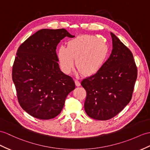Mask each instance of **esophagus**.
Masks as SVG:
<instances>
[{"label":"esophagus","mask_w":150,"mask_h":150,"mask_svg":"<svg viewBox=\"0 0 150 150\" xmlns=\"http://www.w3.org/2000/svg\"><path fill=\"white\" fill-rule=\"evenodd\" d=\"M75 83H76V85L77 86H79L80 85H81V83H80L78 79H75Z\"/></svg>","instance_id":"34e87169"}]
</instances>
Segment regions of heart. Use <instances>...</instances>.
Returning <instances> with one entry per match:
<instances>
[{"label":"heart","instance_id":"1","mask_svg":"<svg viewBox=\"0 0 150 150\" xmlns=\"http://www.w3.org/2000/svg\"><path fill=\"white\" fill-rule=\"evenodd\" d=\"M108 53L104 40L92 35H82L72 39L67 47L61 46L57 52L58 63L64 72L69 74L76 66L83 74L92 75L102 67Z\"/></svg>","mask_w":150,"mask_h":150}]
</instances>
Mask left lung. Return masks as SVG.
<instances>
[{
    "mask_svg": "<svg viewBox=\"0 0 150 150\" xmlns=\"http://www.w3.org/2000/svg\"><path fill=\"white\" fill-rule=\"evenodd\" d=\"M111 35L110 57L97 73L81 83L86 92L85 112L97 120L113 118L129 103L137 76L132 52L112 32Z\"/></svg>",
    "mask_w": 150,
    "mask_h": 150,
    "instance_id": "1",
    "label": "left lung"
}]
</instances>
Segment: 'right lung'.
<instances>
[{
  "mask_svg": "<svg viewBox=\"0 0 150 150\" xmlns=\"http://www.w3.org/2000/svg\"><path fill=\"white\" fill-rule=\"evenodd\" d=\"M65 37L74 38L64 28L41 29L18 47L12 78L20 106L40 120L60 114L67 95L75 88L71 76L60 71L56 49Z\"/></svg>",
  "mask_w": 150,
  "mask_h": 150,
  "instance_id": "right-lung-1",
  "label": "right lung"
}]
</instances>
